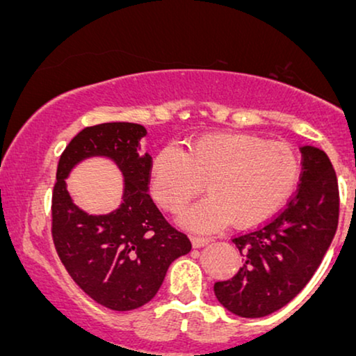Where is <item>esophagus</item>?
I'll list each match as a JSON object with an SVG mask.
<instances>
[{
	"label": "esophagus",
	"instance_id": "esophagus-1",
	"mask_svg": "<svg viewBox=\"0 0 356 356\" xmlns=\"http://www.w3.org/2000/svg\"><path fill=\"white\" fill-rule=\"evenodd\" d=\"M212 241L210 238H205V236H193V245L194 247H202Z\"/></svg>",
	"mask_w": 356,
	"mask_h": 356
}]
</instances>
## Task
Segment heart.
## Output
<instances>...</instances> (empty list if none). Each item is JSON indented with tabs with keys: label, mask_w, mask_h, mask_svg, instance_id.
Instances as JSON below:
<instances>
[{
	"label": "heart",
	"mask_w": 356,
	"mask_h": 356,
	"mask_svg": "<svg viewBox=\"0 0 356 356\" xmlns=\"http://www.w3.org/2000/svg\"><path fill=\"white\" fill-rule=\"evenodd\" d=\"M300 175L296 151L247 133H212L168 146L154 157L151 189L162 209L177 212L207 186L210 195L183 213L184 223L213 229L229 218L247 228L271 218L291 197Z\"/></svg>",
	"instance_id": "obj_1"
}]
</instances>
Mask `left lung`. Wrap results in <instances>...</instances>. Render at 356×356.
<instances>
[{
    "instance_id": "left-lung-1",
    "label": "left lung",
    "mask_w": 356,
    "mask_h": 356,
    "mask_svg": "<svg viewBox=\"0 0 356 356\" xmlns=\"http://www.w3.org/2000/svg\"><path fill=\"white\" fill-rule=\"evenodd\" d=\"M298 189L265 225L236 234L244 265L215 296L238 316L260 318L287 305L315 275L339 223L337 177L321 149L300 147Z\"/></svg>"
}]
</instances>
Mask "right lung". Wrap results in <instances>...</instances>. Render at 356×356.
Returning a JSON list of instances; mask_svg holds the SVG:
<instances>
[{
	"mask_svg": "<svg viewBox=\"0 0 356 356\" xmlns=\"http://www.w3.org/2000/svg\"><path fill=\"white\" fill-rule=\"evenodd\" d=\"M146 128L130 122L86 127L60 154L51 200V234L60 261L81 291L115 312L143 307L191 241L167 221L149 194L152 157L140 154ZM111 156L126 177L120 209L88 216L71 202L63 178L81 158Z\"/></svg>",
	"mask_w": 356,
	"mask_h": 356,
	"instance_id": "add662e5",
	"label": "right lung"
}]
</instances>
